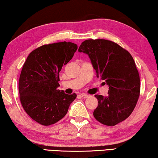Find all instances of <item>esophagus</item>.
Masks as SVG:
<instances>
[{"mask_svg": "<svg viewBox=\"0 0 158 158\" xmlns=\"http://www.w3.org/2000/svg\"><path fill=\"white\" fill-rule=\"evenodd\" d=\"M81 96L82 98H89V95H88L87 94H85V93H81Z\"/></svg>", "mask_w": 158, "mask_h": 158, "instance_id": "esophagus-1", "label": "esophagus"}]
</instances>
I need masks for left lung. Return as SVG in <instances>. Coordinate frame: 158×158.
Returning <instances> with one entry per match:
<instances>
[{
  "mask_svg": "<svg viewBox=\"0 0 158 158\" xmlns=\"http://www.w3.org/2000/svg\"><path fill=\"white\" fill-rule=\"evenodd\" d=\"M89 55L97 77L109 85L107 97L95 95L98 106L93 116L98 121L114 126L132 113L140 95V79L135 62L126 49L104 39L86 40L79 48Z\"/></svg>",
  "mask_w": 158,
  "mask_h": 158,
  "instance_id": "obj_1",
  "label": "left lung"
}]
</instances>
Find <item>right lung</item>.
<instances>
[{
  "label": "right lung",
  "mask_w": 158,
  "mask_h": 158,
  "mask_svg": "<svg viewBox=\"0 0 158 158\" xmlns=\"http://www.w3.org/2000/svg\"><path fill=\"white\" fill-rule=\"evenodd\" d=\"M77 50L73 42H62L37 48L26 58L19 80V98L29 116L48 126L65 116L76 93L58 90L59 73Z\"/></svg>",
  "instance_id": "add662e5"
}]
</instances>
